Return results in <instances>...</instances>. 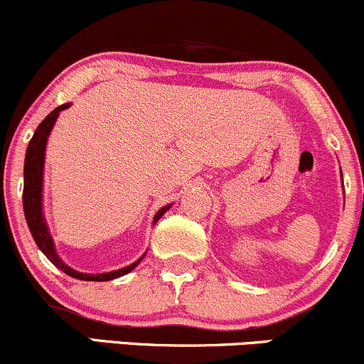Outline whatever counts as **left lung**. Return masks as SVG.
Masks as SVG:
<instances>
[{
  "label": "left lung",
  "instance_id": "left-lung-1",
  "mask_svg": "<svg viewBox=\"0 0 364 364\" xmlns=\"http://www.w3.org/2000/svg\"><path fill=\"white\" fill-rule=\"evenodd\" d=\"M341 176H343V173H341Z\"/></svg>",
  "mask_w": 364,
  "mask_h": 364
}]
</instances>
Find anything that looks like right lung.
<instances>
[{
  "mask_svg": "<svg viewBox=\"0 0 364 364\" xmlns=\"http://www.w3.org/2000/svg\"><path fill=\"white\" fill-rule=\"evenodd\" d=\"M71 107V103H65L57 107L55 110H52L49 115L42 120V124L37 127V130L33 132V137L30 140L27 147V154H25V166H23V212H25V220L30 229V234L37 244L38 249L46 254V257L52 264L57 266L60 271H64L69 277L82 279V282H110V279L120 278L124 274L130 273L140 261L144 259V256H140L137 261L132 264L125 266V268L107 271V273H81V271L73 269L71 266H68L60 259L59 254L55 251L54 239H52L49 225H47L46 217H43V205H42V191H43V164H46V149H47V140L54 129L57 118H59L60 112L65 108ZM173 207V203L166 205V207L157 210L152 220V225H156V222L164 215L168 210Z\"/></svg>",
  "mask_w": 364,
  "mask_h": 364,
  "instance_id": "obj_1",
  "label": "right lung"
}]
</instances>
